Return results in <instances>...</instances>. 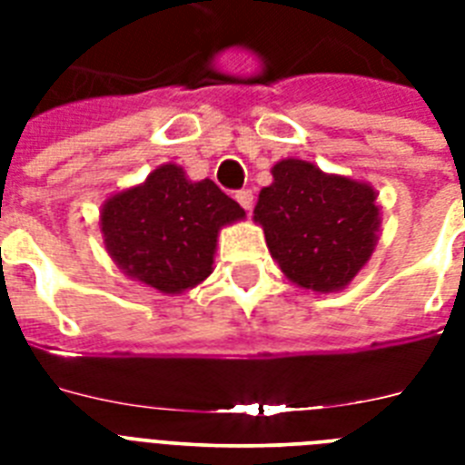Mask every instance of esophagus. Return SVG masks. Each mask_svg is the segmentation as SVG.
Segmentation results:
<instances>
[{
	"mask_svg": "<svg viewBox=\"0 0 465 465\" xmlns=\"http://www.w3.org/2000/svg\"><path fill=\"white\" fill-rule=\"evenodd\" d=\"M236 200H239V204H241V207H243V210H246V212L253 210V203H255L253 190H248V188L239 190V193H236Z\"/></svg>",
	"mask_w": 465,
	"mask_h": 465,
	"instance_id": "34e87169",
	"label": "esophagus"
}]
</instances>
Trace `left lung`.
Masks as SVG:
<instances>
[{
	"label": "left lung",
	"mask_w": 465,
	"mask_h": 465,
	"mask_svg": "<svg viewBox=\"0 0 465 465\" xmlns=\"http://www.w3.org/2000/svg\"><path fill=\"white\" fill-rule=\"evenodd\" d=\"M272 178L253 210L272 258L299 287L313 292L347 287L376 246L374 188L328 175L299 159L275 163Z\"/></svg>",
	"instance_id": "obj_1"
}]
</instances>
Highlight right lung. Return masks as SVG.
Listing matches in <instances>:
<instances>
[{"mask_svg":"<svg viewBox=\"0 0 465 465\" xmlns=\"http://www.w3.org/2000/svg\"><path fill=\"white\" fill-rule=\"evenodd\" d=\"M243 214L210 178L193 183L166 163L104 204L101 232L123 272L163 294H181L210 275L219 229Z\"/></svg>","mask_w":465,"mask_h":465,"instance_id":"add662e5","label":"right lung"}]
</instances>
